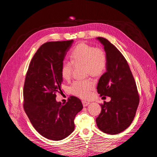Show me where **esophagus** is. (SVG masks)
Listing matches in <instances>:
<instances>
[{
	"label": "esophagus",
	"instance_id": "obj_1",
	"mask_svg": "<svg viewBox=\"0 0 157 157\" xmlns=\"http://www.w3.org/2000/svg\"><path fill=\"white\" fill-rule=\"evenodd\" d=\"M90 104V102L86 101H82V105L84 107H86Z\"/></svg>",
	"mask_w": 157,
	"mask_h": 157
}]
</instances>
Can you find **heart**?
<instances>
[{
	"mask_svg": "<svg viewBox=\"0 0 157 157\" xmlns=\"http://www.w3.org/2000/svg\"><path fill=\"white\" fill-rule=\"evenodd\" d=\"M70 58L71 61H63L61 67V77L65 80L70 78L73 65H84L86 73L94 77L101 75L107 67L105 52L101 48L86 43H80L75 46L71 52ZM94 87V82L91 79L78 80L71 84L70 90L75 96L88 99Z\"/></svg>",
	"mask_w": 157,
	"mask_h": 157,
	"instance_id": "obj_1",
	"label": "heart"
}]
</instances>
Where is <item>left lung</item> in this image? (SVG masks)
Returning a JSON list of instances; mask_svg holds the SVG:
<instances>
[{
  "instance_id": "1",
  "label": "left lung",
  "mask_w": 157,
  "mask_h": 157,
  "mask_svg": "<svg viewBox=\"0 0 157 157\" xmlns=\"http://www.w3.org/2000/svg\"><path fill=\"white\" fill-rule=\"evenodd\" d=\"M107 56L106 72L98 83L100 96L111 98L101 104V111L96 118L98 128L108 134H117L126 130L135 117L140 98L135 80L125 58L107 39L98 37Z\"/></svg>"
}]
</instances>
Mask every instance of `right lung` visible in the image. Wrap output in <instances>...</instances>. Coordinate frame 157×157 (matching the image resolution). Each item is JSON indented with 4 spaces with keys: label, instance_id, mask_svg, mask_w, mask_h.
Wrapping results in <instances>:
<instances>
[{
    "label": "right lung",
    "instance_id": "add662e5",
    "mask_svg": "<svg viewBox=\"0 0 157 157\" xmlns=\"http://www.w3.org/2000/svg\"><path fill=\"white\" fill-rule=\"evenodd\" d=\"M73 40L48 42L32 58L23 87V107L32 125L47 139L59 141L75 129L74 119L83 108L78 98L71 96L65 104L56 100L61 93V67Z\"/></svg>",
    "mask_w": 157,
    "mask_h": 157
}]
</instances>
